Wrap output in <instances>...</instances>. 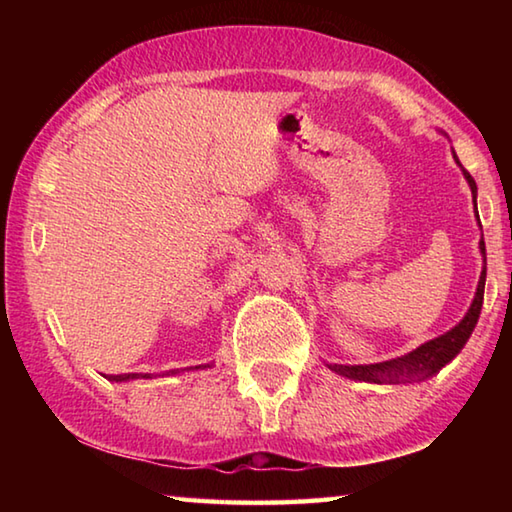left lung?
<instances>
[{
  "label": "left lung",
  "instance_id": "1",
  "mask_svg": "<svg viewBox=\"0 0 512 512\" xmlns=\"http://www.w3.org/2000/svg\"><path fill=\"white\" fill-rule=\"evenodd\" d=\"M454 160L458 167H461L463 176L467 180V185L472 189V203L476 207V183L474 178L463 169V164L458 162L456 153ZM479 250L485 257V244L483 237L479 241ZM483 289H485V266L479 277V284H476V293L470 309L463 316V320L458 325H454L449 332L436 336L427 343H422L420 348L411 350L409 354L397 359H388L381 363H366V366H343V363H325V366L341 375L345 379H354V381H368V384H413V381H424L433 375H438L449 361H452L458 352L465 348L467 339H470L476 320H479L481 307H483Z\"/></svg>",
  "mask_w": 512,
  "mask_h": 512
}]
</instances>
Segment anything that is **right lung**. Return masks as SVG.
<instances>
[{
    "mask_svg": "<svg viewBox=\"0 0 512 512\" xmlns=\"http://www.w3.org/2000/svg\"><path fill=\"white\" fill-rule=\"evenodd\" d=\"M205 368H212V363H203V366H194V368H180V370H169V372H162V375H140V372H128V375H110L108 381H133V379H153V377H173V375H180V372H189V370H205Z\"/></svg>",
    "mask_w": 512,
    "mask_h": 512,
    "instance_id": "obj_1",
    "label": "right lung"
}]
</instances>
